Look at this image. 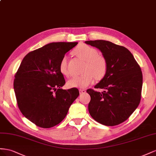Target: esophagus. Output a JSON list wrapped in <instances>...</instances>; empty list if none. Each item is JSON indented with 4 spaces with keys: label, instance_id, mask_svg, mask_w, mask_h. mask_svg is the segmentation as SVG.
I'll use <instances>...</instances> for the list:
<instances>
[{
    "label": "esophagus",
    "instance_id": "obj_1",
    "mask_svg": "<svg viewBox=\"0 0 156 156\" xmlns=\"http://www.w3.org/2000/svg\"><path fill=\"white\" fill-rule=\"evenodd\" d=\"M79 91H80V94H83V93H86V90H81L80 89Z\"/></svg>",
    "mask_w": 156,
    "mask_h": 156
}]
</instances>
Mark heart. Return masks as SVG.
<instances>
[{"mask_svg":"<svg viewBox=\"0 0 156 156\" xmlns=\"http://www.w3.org/2000/svg\"><path fill=\"white\" fill-rule=\"evenodd\" d=\"M73 53L79 58L86 62L84 74L76 76L70 79L68 86L70 87L85 88L93 83L94 78L97 80L103 79L108 71V62L104 57L99 55L95 48L86 44L79 45ZM59 70L62 74L69 76L70 74L68 68L67 57L64 56L59 64Z\"/></svg>","mask_w":156,"mask_h":156,"instance_id":"b5f03b06","label":"heart"}]
</instances>
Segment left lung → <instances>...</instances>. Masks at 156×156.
Instances as JSON below:
<instances>
[{"instance_id": "obj_1", "label": "left lung", "mask_w": 156, "mask_h": 156, "mask_svg": "<svg viewBox=\"0 0 156 156\" xmlns=\"http://www.w3.org/2000/svg\"><path fill=\"white\" fill-rule=\"evenodd\" d=\"M103 53L108 62L105 77L88 89L91 97L88 110L91 116L103 125L114 126L127 120L139 106L141 99L142 73L132 53L125 47L97 40L85 42Z\"/></svg>"}]
</instances>
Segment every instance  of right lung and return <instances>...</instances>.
Returning a JSON list of instances; mask_svg holds the SVG:
<instances>
[{
    "label": "right lung",
    "instance_id": "1",
    "mask_svg": "<svg viewBox=\"0 0 156 156\" xmlns=\"http://www.w3.org/2000/svg\"><path fill=\"white\" fill-rule=\"evenodd\" d=\"M78 42H52L29 52L15 74L14 89L21 112L35 125L54 127L63 121L79 95L77 88L63 90L59 64Z\"/></svg>",
    "mask_w": 156,
    "mask_h": 156
}]
</instances>
